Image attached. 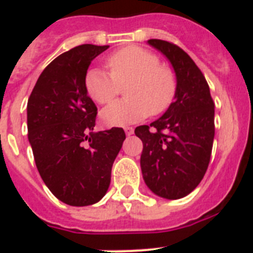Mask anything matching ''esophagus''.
Instances as JSON below:
<instances>
[{
	"instance_id": "1",
	"label": "esophagus",
	"mask_w": 253,
	"mask_h": 253,
	"mask_svg": "<svg viewBox=\"0 0 253 253\" xmlns=\"http://www.w3.org/2000/svg\"><path fill=\"white\" fill-rule=\"evenodd\" d=\"M124 131H125V134H126V135H131V134L134 133V129L131 128V126H125Z\"/></svg>"
}]
</instances>
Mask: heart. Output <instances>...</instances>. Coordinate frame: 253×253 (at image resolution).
<instances>
[{"instance_id":"b5f03b06","label":"heart","mask_w":253,"mask_h":253,"mask_svg":"<svg viewBox=\"0 0 253 253\" xmlns=\"http://www.w3.org/2000/svg\"><path fill=\"white\" fill-rule=\"evenodd\" d=\"M110 73L91 68L86 73L84 86L91 99L109 104L126 84V99L119 100L101 111V119L110 126H125L149 115H160L171 106L177 91L175 72L160 64L153 51L138 45L116 50L107 58Z\"/></svg>"}]
</instances>
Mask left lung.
Listing matches in <instances>:
<instances>
[{
  "instance_id": "1",
  "label": "left lung",
  "mask_w": 253,
  "mask_h": 253,
  "mask_svg": "<svg viewBox=\"0 0 253 253\" xmlns=\"http://www.w3.org/2000/svg\"><path fill=\"white\" fill-rule=\"evenodd\" d=\"M148 44L160 50L175 71V101L160 119L135 128L143 142L140 169L152 193L176 200L189 195L204 177L214 140V102L209 84L190 55L160 39Z\"/></svg>"
}]
</instances>
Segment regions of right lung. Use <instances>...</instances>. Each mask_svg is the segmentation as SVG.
<instances>
[{"label": "right lung", "instance_id": "right-lung-1", "mask_svg": "<svg viewBox=\"0 0 253 253\" xmlns=\"http://www.w3.org/2000/svg\"><path fill=\"white\" fill-rule=\"evenodd\" d=\"M107 48L82 44L58 55L28 101V137L38 171L51 194L72 207L104 198L125 139L123 128L93 131L97 107L84 86L91 62Z\"/></svg>", "mask_w": 253, "mask_h": 253}]
</instances>
